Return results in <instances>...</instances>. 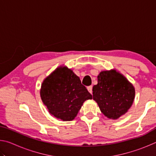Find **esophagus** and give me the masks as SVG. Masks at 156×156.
<instances>
[{
	"label": "esophagus",
	"instance_id": "34e87169",
	"mask_svg": "<svg viewBox=\"0 0 156 156\" xmlns=\"http://www.w3.org/2000/svg\"><path fill=\"white\" fill-rule=\"evenodd\" d=\"M92 88H93V87L92 86H89L87 87V90L89 91V92L90 94H92Z\"/></svg>",
	"mask_w": 156,
	"mask_h": 156
}]
</instances>
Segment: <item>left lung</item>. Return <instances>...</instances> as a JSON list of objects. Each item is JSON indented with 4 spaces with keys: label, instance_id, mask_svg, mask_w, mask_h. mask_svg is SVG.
<instances>
[{
    "label": "left lung",
    "instance_id": "1",
    "mask_svg": "<svg viewBox=\"0 0 156 156\" xmlns=\"http://www.w3.org/2000/svg\"><path fill=\"white\" fill-rule=\"evenodd\" d=\"M93 99L101 112L109 119L116 120L128 112L135 98V88L117 70L102 71L98 84L93 87Z\"/></svg>",
    "mask_w": 156,
    "mask_h": 156
}]
</instances>
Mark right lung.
Segmentation results:
<instances>
[{
    "instance_id": "obj_1",
    "label": "right lung",
    "mask_w": 156,
    "mask_h": 156,
    "mask_svg": "<svg viewBox=\"0 0 156 156\" xmlns=\"http://www.w3.org/2000/svg\"><path fill=\"white\" fill-rule=\"evenodd\" d=\"M40 95L49 113L62 121H72L91 94L80 78L67 66H60L41 84Z\"/></svg>"
}]
</instances>
